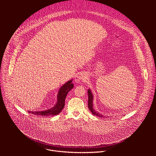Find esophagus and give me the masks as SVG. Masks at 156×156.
I'll return each mask as SVG.
<instances>
[{
	"mask_svg": "<svg viewBox=\"0 0 156 156\" xmlns=\"http://www.w3.org/2000/svg\"><path fill=\"white\" fill-rule=\"evenodd\" d=\"M88 80V78H87V76L84 73H81L79 76L77 77V78L76 79V82L78 83L80 81H82V82H87Z\"/></svg>",
	"mask_w": 156,
	"mask_h": 156,
	"instance_id": "esophagus-1",
	"label": "esophagus"
}]
</instances>
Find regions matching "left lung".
<instances>
[{
  "label": "left lung",
  "instance_id": "8db88e82",
  "mask_svg": "<svg viewBox=\"0 0 156 156\" xmlns=\"http://www.w3.org/2000/svg\"><path fill=\"white\" fill-rule=\"evenodd\" d=\"M88 108H89L90 111L91 113L94 115V116H97L100 117H105L103 115L100 114V113L95 111V109H94V106H93V100H94V97H93V94L90 90V89H89L88 90Z\"/></svg>",
  "mask_w": 156,
  "mask_h": 156
}]
</instances>
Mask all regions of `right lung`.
<instances>
[{
	"label": "right lung",
	"mask_w": 156,
	"mask_h": 156,
	"mask_svg": "<svg viewBox=\"0 0 156 156\" xmlns=\"http://www.w3.org/2000/svg\"><path fill=\"white\" fill-rule=\"evenodd\" d=\"M73 79L69 80L65 84H64L59 89L58 96H57V102L56 105L51 109L45 110L43 111H27L30 113H32L36 115L40 116H55L58 115L64 108L65 100L67 97L68 92L73 88L74 84L72 83Z\"/></svg>",
	"instance_id": "add662e5"
}]
</instances>
